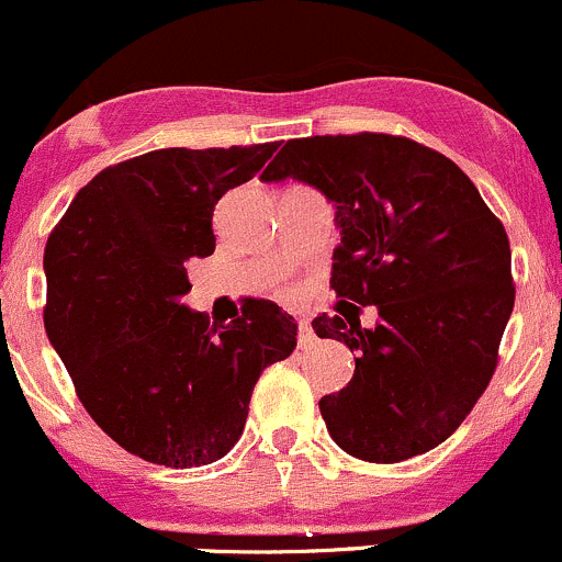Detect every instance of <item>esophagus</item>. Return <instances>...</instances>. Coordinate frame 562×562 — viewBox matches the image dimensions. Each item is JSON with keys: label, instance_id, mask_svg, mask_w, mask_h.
Masks as SVG:
<instances>
[{"label": "esophagus", "instance_id": "esophagus-1", "mask_svg": "<svg viewBox=\"0 0 562 562\" xmlns=\"http://www.w3.org/2000/svg\"><path fill=\"white\" fill-rule=\"evenodd\" d=\"M300 324V344H311V340H314L316 338V335H314V327H311V322L308 319H305V316H303V319H300L297 322Z\"/></svg>", "mask_w": 562, "mask_h": 562}]
</instances>
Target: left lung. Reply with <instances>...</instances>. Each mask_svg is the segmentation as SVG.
I'll return each instance as SVG.
<instances>
[{
  "label": "left lung",
  "instance_id": "1",
  "mask_svg": "<svg viewBox=\"0 0 562 562\" xmlns=\"http://www.w3.org/2000/svg\"><path fill=\"white\" fill-rule=\"evenodd\" d=\"M297 178L335 205L329 286L379 308L316 316L319 338L355 355V375L319 411L333 441L368 462H401L447 441L497 368L514 308L501 218L443 154L384 132L286 140L262 181ZM340 300L338 305H349ZM355 308V305H351Z\"/></svg>",
  "mask_w": 562,
  "mask_h": 562
}]
</instances>
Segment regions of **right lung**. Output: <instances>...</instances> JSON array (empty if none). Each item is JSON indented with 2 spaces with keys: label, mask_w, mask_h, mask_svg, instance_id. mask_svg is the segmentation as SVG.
<instances>
[{
  "label": "right lung",
  "mask_w": 562,
  "mask_h": 562,
  "mask_svg": "<svg viewBox=\"0 0 562 562\" xmlns=\"http://www.w3.org/2000/svg\"><path fill=\"white\" fill-rule=\"evenodd\" d=\"M276 148H159L105 167L45 246V333L91 419L154 465L222 460L259 373L297 346V324L270 300L222 327L181 303L187 259L216 248V202Z\"/></svg>",
  "instance_id": "obj_1"
}]
</instances>
